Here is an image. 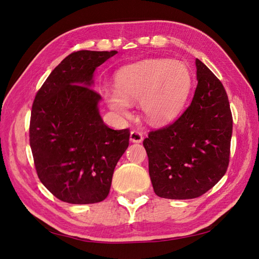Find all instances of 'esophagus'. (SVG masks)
Returning <instances> with one entry per match:
<instances>
[{
    "instance_id": "1",
    "label": "esophagus",
    "mask_w": 259,
    "mask_h": 259,
    "mask_svg": "<svg viewBox=\"0 0 259 259\" xmlns=\"http://www.w3.org/2000/svg\"><path fill=\"white\" fill-rule=\"evenodd\" d=\"M130 139H131V142H133V143H142V142H143V139H144V137H143V134H142V133L134 130V131H132V132H131Z\"/></svg>"
}]
</instances>
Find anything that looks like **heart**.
Segmentation results:
<instances>
[{"mask_svg":"<svg viewBox=\"0 0 259 259\" xmlns=\"http://www.w3.org/2000/svg\"><path fill=\"white\" fill-rule=\"evenodd\" d=\"M192 84V75L184 62L148 59L122 68L115 75L116 90H107L106 99L114 111L126 114L128 101L140 99L146 120L167 122L182 110Z\"/></svg>","mask_w":259,"mask_h":259,"instance_id":"heart-1","label":"heart"}]
</instances>
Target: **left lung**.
I'll use <instances>...</instances> for the list:
<instances>
[{
	"mask_svg": "<svg viewBox=\"0 0 259 259\" xmlns=\"http://www.w3.org/2000/svg\"><path fill=\"white\" fill-rule=\"evenodd\" d=\"M198 85L191 104L177 120L149 132L144 147L153 190L160 198L201 197L229 165L232 114L222 82L195 59Z\"/></svg>",
	"mask_w": 259,
	"mask_h": 259,
	"instance_id": "left-lung-1",
	"label": "left lung"
}]
</instances>
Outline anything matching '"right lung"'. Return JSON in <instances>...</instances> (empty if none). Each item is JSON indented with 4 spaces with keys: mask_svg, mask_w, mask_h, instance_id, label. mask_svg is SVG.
<instances>
[{
    "mask_svg": "<svg viewBox=\"0 0 259 259\" xmlns=\"http://www.w3.org/2000/svg\"><path fill=\"white\" fill-rule=\"evenodd\" d=\"M116 51H79L55 68L37 91L30 119L36 174L57 199L92 204L109 194L113 170L126 150L130 130H112L91 89L95 69Z\"/></svg>",
    "mask_w": 259,
    "mask_h": 259,
    "instance_id": "1",
    "label": "right lung"
}]
</instances>
